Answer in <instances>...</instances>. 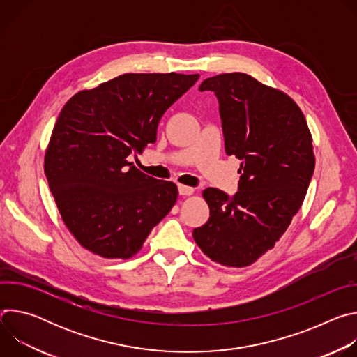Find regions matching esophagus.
I'll return each instance as SVG.
<instances>
[{
	"mask_svg": "<svg viewBox=\"0 0 357 357\" xmlns=\"http://www.w3.org/2000/svg\"><path fill=\"white\" fill-rule=\"evenodd\" d=\"M193 188H190V186H185V185H179L178 186V192H179V195H182V196H190L192 193H193Z\"/></svg>",
	"mask_w": 357,
	"mask_h": 357,
	"instance_id": "esophagus-1",
	"label": "esophagus"
}]
</instances>
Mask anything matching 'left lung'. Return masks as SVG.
Segmentation results:
<instances>
[{
	"label": "left lung",
	"mask_w": 357,
	"mask_h": 357,
	"mask_svg": "<svg viewBox=\"0 0 357 357\" xmlns=\"http://www.w3.org/2000/svg\"><path fill=\"white\" fill-rule=\"evenodd\" d=\"M199 90L216 94L226 154L241 160V175L233 196L203 190L211 218L193 238L211 260L240 268L271 250L299 211L315 168L312 137L289 96L245 73L209 77Z\"/></svg>",
	"instance_id": "1"
}]
</instances>
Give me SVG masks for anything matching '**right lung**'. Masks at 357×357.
<instances>
[{
  "label": "right lung",
  "mask_w": 357,
  "mask_h": 357,
  "mask_svg": "<svg viewBox=\"0 0 357 357\" xmlns=\"http://www.w3.org/2000/svg\"><path fill=\"white\" fill-rule=\"evenodd\" d=\"M197 79L126 73L65 105L46 149L45 175L66 227L84 248L130 259L169 213L176 185L145 175L127 158L157 141L161 117Z\"/></svg>",
  "instance_id": "add662e5"
}]
</instances>
